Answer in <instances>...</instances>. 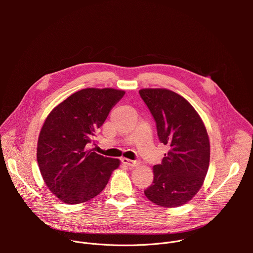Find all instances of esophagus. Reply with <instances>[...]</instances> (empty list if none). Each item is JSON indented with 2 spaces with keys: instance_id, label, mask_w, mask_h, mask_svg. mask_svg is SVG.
Masks as SVG:
<instances>
[{
  "instance_id": "esophagus-1",
  "label": "esophagus",
  "mask_w": 253,
  "mask_h": 253,
  "mask_svg": "<svg viewBox=\"0 0 253 253\" xmlns=\"http://www.w3.org/2000/svg\"><path fill=\"white\" fill-rule=\"evenodd\" d=\"M121 160H122V163H123V164L127 165V166H128V167H130V168L137 167V166H139V164H140V162H139V161H136V160H130V159H128V158H122Z\"/></svg>"
}]
</instances>
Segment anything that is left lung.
Here are the masks:
<instances>
[{
    "label": "left lung",
    "instance_id": "1",
    "mask_svg": "<svg viewBox=\"0 0 253 253\" xmlns=\"http://www.w3.org/2000/svg\"><path fill=\"white\" fill-rule=\"evenodd\" d=\"M139 94L154 117L158 138L170 147L153 166V182L144 191L153 203L178 207L201 188L209 167V137L199 114L182 96L168 89H141Z\"/></svg>",
    "mask_w": 253,
    "mask_h": 253
}]
</instances>
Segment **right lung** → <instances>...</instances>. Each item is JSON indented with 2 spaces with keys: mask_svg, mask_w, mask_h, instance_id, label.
Segmentation results:
<instances>
[{
  "mask_svg": "<svg viewBox=\"0 0 253 253\" xmlns=\"http://www.w3.org/2000/svg\"><path fill=\"white\" fill-rule=\"evenodd\" d=\"M125 92L87 88L56 106L40 131L37 161L50 191L67 204L97 196L107 185L120 160L89 149L96 131Z\"/></svg>",
  "mask_w": 253,
  "mask_h": 253,
  "instance_id": "1",
  "label": "right lung"
}]
</instances>
